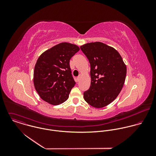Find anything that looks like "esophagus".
Segmentation results:
<instances>
[{
    "label": "esophagus",
    "mask_w": 156,
    "mask_h": 156,
    "mask_svg": "<svg viewBox=\"0 0 156 156\" xmlns=\"http://www.w3.org/2000/svg\"><path fill=\"white\" fill-rule=\"evenodd\" d=\"M80 78H81V76H78V77H77V81H78V82L80 80Z\"/></svg>",
    "instance_id": "obj_1"
}]
</instances>
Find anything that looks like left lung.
<instances>
[{
    "mask_svg": "<svg viewBox=\"0 0 156 156\" xmlns=\"http://www.w3.org/2000/svg\"><path fill=\"white\" fill-rule=\"evenodd\" d=\"M89 60L91 78L89 89L83 98L91 106L105 107L119 95L125 82L127 67L114 48L101 42L80 46Z\"/></svg>",
    "mask_w": 156,
    "mask_h": 156,
    "instance_id": "left-lung-1",
    "label": "left lung"
}]
</instances>
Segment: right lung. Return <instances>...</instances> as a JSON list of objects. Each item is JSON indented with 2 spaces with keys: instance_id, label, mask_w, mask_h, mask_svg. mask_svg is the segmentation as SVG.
<instances>
[{
  "instance_id": "1",
  "label": "right lung",
  "mask_w": 156,
  "mask_h": 156,
  "mask_svg": "<svg viewBox=\"0 0 156 156\" xmlns=\"http://www.w3.org/2000/svg\"><path fill=\"white\" fill-rule=\"evenodd\" d=\"M80 50L75 44L61 43L43 53L34 71V84L40 97L53 105L66 101L76 82L69 60Z\"/></svg>"
}]
</instances>
